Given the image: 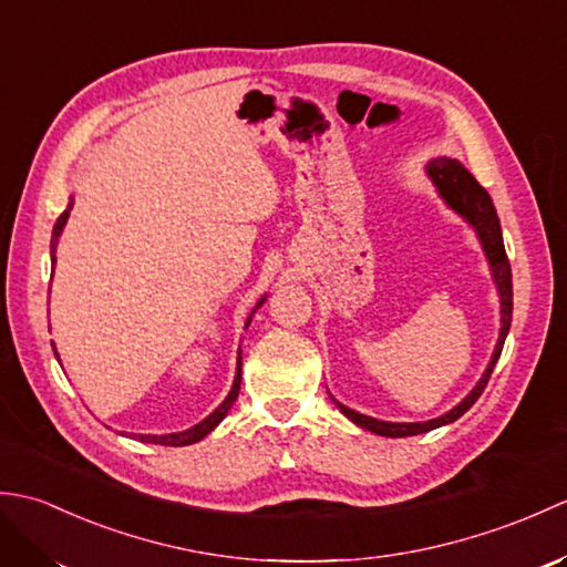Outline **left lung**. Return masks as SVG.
I'll list each match as a JSON object with an SVG mask.
<instances>
[{"label": "left lung", "instance_id": "8db88e82", "mask_svg": "<svg viewBox=\"0 0 567 567\" xmlns=\"http://www.w3.org/2000/svg\"><path fill=\"white\" fill-rule=\"evenodd\" d=\"M426 175L436 187L439 197L445 202V207L453 209L457 216H463V219L470 224V228L477 234L480 246L485 250V258L489 262V272H492V280L497 285V295H499V339L495 351H492L489 363L483 372V378L477 380V384L473 390L465 394V400L457 402L451 412H445L436 419H429V421H382L375 416H368V414H360L355 409L341 404L339 400H331L336 402V406L341 409L343 416H348L358 424L360 429L378 433V436H390V439H404V436H419V433H426L431 429H439L445 424H453L455 419H461L470 406L477 402V396L483 394V390L487 388V380L492 375V370H495L499 353H502V346L504 339H507L509 327H512V268H509V260H507V252H504V240H502V226H499V216L495 204H492V197L487 195L485 187H480L477 179L470 175L463 163H457L453 158H433L426 163Z\"/></svg>", "mask_w": 567, "mask_h": 567}]
</instances>
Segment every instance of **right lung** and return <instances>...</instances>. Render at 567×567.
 Listing matches in <instances>:
<instances>
[{
  "mask_svg": "<svg viewBox=\"0 0 567 567\" xmlns=\"http://www.w3.org/2000/svg\"><path fill=\"white\" fill-rule=\"evenodd\" d=\"M72 204H75V199H68V207H65V212L58 216V221H55V226H53V236H51V262L55 265V248H58V238H60V234H63V228H65V224H68V216H70V212H72ZM265 299H268V295H262L260 299H258V305H256V309H260V305L265 302ZM256 309L250 311L248 315V319H246V329H248V323H250V319H252V315H256ZM55 351V348H53ZM240 365H244V360H240V348H238V358H236V375H234V384H231V390H228V394H226V400L214 409V412L207 416V419H202L199 424H195V426H189V429H185V431H175V433H161V436H155V433H136V439L141 441V443H155V445H192V443H197V441H202L204 436H209V433L221 424L224 421V416L231 412V406H234V402H236V396H238V390H240Z\"/></svg>",
  "mask_w": 567,
  "mask_h": 567,
  "instance_id": "1",
  "label": "right lung"
}]
</instances>
